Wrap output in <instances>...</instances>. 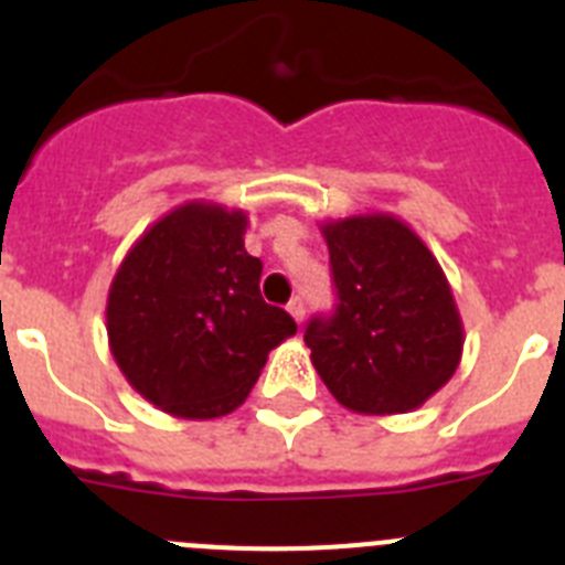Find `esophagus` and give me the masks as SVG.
Segmentation results:
<instances>
[{
  "label": "esophagus",
  "instance_id": "1",
  "mask_svg": "<svg viewBox=\"0 0 565 565\" xmlns=\"http://www.w3.org/2000/svg\"><path fill=\"white\" fill-rule=\"evenodd\" d=\"M288 313L297 319V326H302V319H306V302H302V297H294L291 302H288Z\"/></svg>",
  "mask_w": 565,
  "mask_h": 565
}]
</instances>
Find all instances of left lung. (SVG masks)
<instances>
[{"instance_id": "8db88e82", "label": "left lung", "mask_w": 565, "mask_h": 565, "mask_svg": "<svg viewBox=\"0 0 565 565\" xmlns=\"http://www.w3.org/2000/svg\"><path fill=\"white\" fill-rule=\"evenodd\" d=\"M337 311L306 328L319 379L342 407L393 416L422 407L461 362L463 322L424 239L396 214L322 223Z\"/></svg>"}]
</instances>
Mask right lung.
Listing matches in <instances>:
<instances>
[{
	"mask_svg": "<svg viewBox=\"0 0 565 565\" xmlns=\"http://www.w3.org/2000/svg\"><path fill=\"white\" fill-rule=\"evenodd\" d=\"M248 214L189 201L135 239L107 294V337L124 379L178 418H217L252 393L297 322L259 294Z\"/></svg>",
	"mask_w": 565,
	"mask_h": 565,
	"instance_id": "1",
	"label": "right lung"
}]
</instances>
